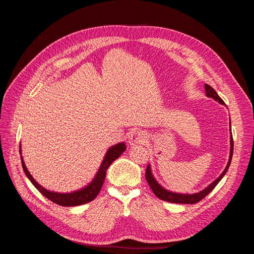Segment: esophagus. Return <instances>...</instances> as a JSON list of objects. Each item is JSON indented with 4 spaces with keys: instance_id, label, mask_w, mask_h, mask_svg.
Listing matches in <instances>:
<instances>
[{
    "instance_id": "1",
    "label": "esophagus",
    "mask_w": 254,
    "mask_h": 254,
    "mask_svg": "<svg viewBox=\"0 0 254 254\" xmlns=\"http://www.w3.org/2000/svg\"><path fill=\"white\" fill-rule=\"evenodd\" d=\"M145 142V135L140 130H134L128 136V143L130 146H135Z\"/></svg>"
}]
</instances>
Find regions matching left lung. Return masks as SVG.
<instances>
[{
	"label": "left lung",
	"mask_w": 254,
	"mask_h": 254,
	"mask_svg": "<svg viewBox=\"0 0 254 254\" xmlns=\"http://www.w3.org/2000/svg\"><path fill=\"white\" fill-rule=\"evenodd\" d=\"M204 89H205V94L207 97H211L215 101L218 102L221 105H225L224 101L218 96L217 92L215 91L211 86L209 84H204ZM230 131H231V122H230ZM230 156H229V161L228 164L226 166V168L220 174V176L216 180H214L211 184H209L204 190L198 191V193L195 194H179V193H174V191L167 190L166 189H164L163 187H161L160 184L158 183V181L155 179L152 173H151V168L150 165L148 164L147 168H146V173H145V177L146 180H147L150 189L152 190L153 194H155L158 198H160L161 200L164 201H168L172 203H187V204H193V203H197L198 201H200L201 199H203L207 194L211 193V191L214 190V188L217 186L218 182L222 179V177L226 175V173L229 170V166L231 164V160H232V155H233V137H232V132H231V136H230Z\"/></svg>",
	"instance_id": "1"
}]
</instances>
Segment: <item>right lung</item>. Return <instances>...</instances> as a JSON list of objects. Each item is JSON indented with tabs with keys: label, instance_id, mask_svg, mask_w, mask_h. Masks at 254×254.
I'll use <instances>...</instances> for the list:
<instances>
[{
	"label": "right lung",
	"instance_id": "add662e5",
	"mask_svg": "<svg viewBox=\"0 0 254 254\" xmlns=\"http://www.w3.org/2000/svg\"><path fill=\"white\" fill-rule=\"evenodd\" d=\"M125 150H126V144L124 142L111 146V147L107 150L105 158L103 160L101 166H99V170L96 173L94 179L92 180L87 187H84L81 190L72 191V193H57V191H51L47 189H44L33 178V176L29 174L24 161H23L22 156H21V161H22L23 171H24L26 177L30 180V182L34 184V187L39 190L44 197H47L51 201L59 205L75 206V205L88 203L93 200V199H95V197L98 195L99 190H101L103 187L108 167L111 165L113 161L117 160ZM20 153H21V145H20Z\"/></svg>",
	"mask_w": 254,
	"mask_h": 254
}]
</instances>
